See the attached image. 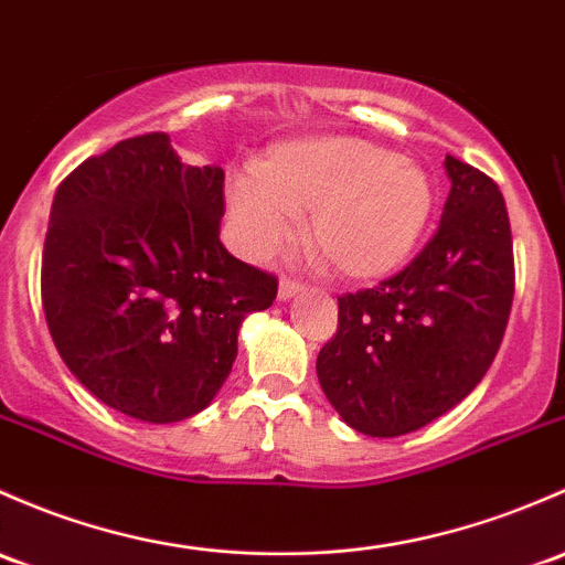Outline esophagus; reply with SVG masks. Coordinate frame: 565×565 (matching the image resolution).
<instances>
[{"mask_svg":"<svg viewBox=\"0 0 565 565\" xmlns=\"http://www.w3.org/2000/svg\"><path fill=\"white\" fill-rule=\"evenodd\" d=\"M300 289H302V284L292 281V278H281V281H278V300L295 298V295H298Z\"/></svg>","mask_w":565,"mask_h":565,"instance_id":"obj_1","label":"esophagus"}]
</instances>
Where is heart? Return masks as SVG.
I'll use <instances>...</instances> for the list:
<instances>
[{"instance_id": "heart-1", "label": "heart", "mask_w": 565, "mask_h": 565, "mask_svg": "<svg viewBox=\"0 0 565 565\" xmlns=\"http://www.w3.org/2000/svg\"><path fill=\"white\" fill-rule=\"evenodd\" d=\"M230 235L248 259L270 257L308 218V237L343 278L395 270L433 213L430 178L417 162L367 140L324 135L284 142L227 181Z\"/></svg>"}]
</instances>
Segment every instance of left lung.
Listing matches in <instances>:
<instances>
[{
	"label": "left lung",
	"mask_w": 565,
	"mask_h": 565,
	"mask_svg": "<svg viewBox=\"0 0 565 565\" xmlns=\"http://www.w3.org/2000/svg\"><path fill=\"white\" fill-rule=\"evenodd\" d=\"M441 224L412 265L338 298L317 376L341 419L373 438L419 430L487 373L514 298L509 213L498 183L447 157Z\"/></svg>",
	"instance_id": "1"
}]
</instances>
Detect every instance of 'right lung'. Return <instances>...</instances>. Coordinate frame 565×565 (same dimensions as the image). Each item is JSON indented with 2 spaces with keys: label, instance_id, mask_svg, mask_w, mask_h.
Listing matches in <instances>:
<instances>
[{
  "label": "right lung",
  "instance_id": "obj_1",
  "mask_svg": "<svg viewBox=\"0 0 565 565\" xmlns=\"http://www.w3.org/2000/svg\"><path fill=\"white\" fill-rule=\"evenodd\" d=\"M224 170L181 162L164 132L116 142L56 189L43 308L64 365L140 423L200 414L227 382L237 330L276 276L218 241Z\"/></svg>",
  "mask_w": 565,
  "mask_h": 565
}]
</instances>
